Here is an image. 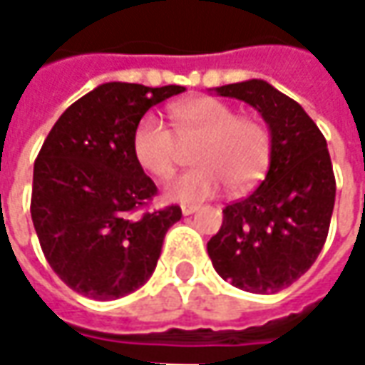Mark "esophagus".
<instances>
[{
    "instance_id": "34e87169",
    "label": "esophagus",
    "mask_w": 365,
    "mask_h": 365,
    "mask_svg": "<svg viewBox=\"0 0 365 365\" xmlns=\"http://www.w3.org/2000/svg\"><path fill=\"white\" fill-rule=\"evenodd\" d=\"M200 210V206H194V204H183L182 206V214L183 216H192L194 212H197Z\"/></svg>"
}]
</instances>
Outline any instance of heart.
<instances>
[{"label":"heart","mask_w":365,"mask_h":365,"mask_svg":"<svg viewBox=\"0 0 365 365\" xmlns=\"http://www.w3.org/2000/svg\"><path fill=\"white\" fill-rule=\"evenodd\" d=\"M173 133L155 115H145L133 131V155L147 173L165 180L173 173L178 142L195 141V168L178 175L165 187L168 200L200 202L214 195L224 182L232 190H246L267 173L272 158V139L264 123L238 117L230 105L216 98H195L170 108Z\"/></svg>","instance_id":"1"}]
</instances>
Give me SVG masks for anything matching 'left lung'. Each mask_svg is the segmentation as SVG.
I'll return each mask as SVG.
<instances>
[{"label":"left lung","mask_w":365,"mask_h":365,"mask_svg":"<svg viewBox=\"0 0 365 365\" xmlns=\"http://www.w3.org/2000/svg\"><path fill=\"white\" fill-rule=\"evenodd\" d=\"M245 101L269 125L272 158L252 194L226 206L207 255L224 281L269 295L305 274L329 232L335 178L327 141L303 107L267 81L214 88Z\"/></svg>","instance_id":"8db88e82"}]
</instances>
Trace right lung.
Returning <instances> with one entry per match:
<instances>
[{"mask_svg": "<svg viewBox=\"0 0 365 365\" xmlns=\"http://www.w3.org/2000/svg\"><path fill=\"white\" fill-rule=\"evenodd\" d=\"M185 88L105 82L72 103L34 163L32 222L46 260L72 291L119 299L158 267L180 206L135 212L158 187L133 155V131L153 105Z\"/></svg>", "mask_w": 365, "mask_h": 365, "instance_id": "right-lung-1", "label": "right lung"}]
</instances>
